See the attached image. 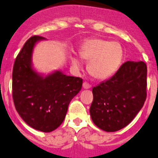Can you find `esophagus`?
<instances>
[{
	"mask_svg": "<svg viewBox=\"0 0 158 158\" xmlns=\"http://www.w3.org/2000/svg\"><path fill=\"white\" fill-rule=\"evenodd\" d=\"M83 88H84V89H90V88H91V85H90V84H89V83H87V82H84V83H83Z\"/></svg>",
	"mask_w": 158,
	"mask_h": 158,
	"instance_id": "1",
	"label": "esophagus"
}]
</instances>
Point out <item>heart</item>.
I'll return each mask as SVG.
<instances>
[{
    "label": "heart",
    "mask_w": 158,
    "mask_h": 158,
    "mask_svg": "<svg viewBox=\"0 0 158 158\" xmlns=\"http://www.w3.org/2000/svg\"><path fill=\"white\" fill-rule=\"evenodd\" d=\"M80 54L89 62V74L97 80H104L118 70L123 59L122 46L116 42L101 39L87 40L81 46ZM73 64L80 66V61L72 57Z\"/></svg>",
    "instance_id": "1"
}]
</instances>
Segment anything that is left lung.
<instances>
[{"instance_id": "1", "label": "left lung", "mask_w": 158, "mask_h": 158, "mask_svg": "<svg viewBox=\"0 0 158 158\" xmlns=\"http://www.w3.org/2000/svg\"><path fill=\"white\" fill-rule=\"evenodd\" d=\"M146 78L144 62L128 61L110 79L93 87L90 115L96 126L107 132L127 126L146 101Z\"/></svg>"}]
</instances>
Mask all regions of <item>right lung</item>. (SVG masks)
Segmentation results:
<instances>
[{
    "instance_id": "obj_1",
    "label": "right lung",
    "mask_w": 158,
    "mask_h": 158,
    "mask_svg": "<svg viewBox=\"0 0 158 158\" xmlns=\"http://www.w3.org/2000/svg\"><path fill=\"white\" fill-rule=\"evenodd\" d=\"M42 40V36H31L16 56L12 69V99L16 111L27 125L51 132L63 122L69 103L81 89L83 80L60 71L45 77L35 72L32 51L36 42Z\"/></svg>"
}]
</instances>
